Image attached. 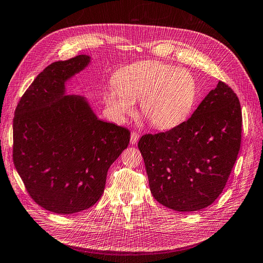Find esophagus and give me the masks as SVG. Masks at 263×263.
<instances>
[{
    "label": "esophagus",
    "mask_w": 263,
    "mask_h": 263,
    "mask_svg": "<svg viewBox=\"0 0 263 263\" xmlns=\"http://www.w3.org/2000/svg\"><path fill=\"white\" fill-rule=\"evenodd\" d=\"M139 139H140V136L138 133H136V132H132L131 133V137H130V143L132 144V145H134V144H137L138 143V141H139Z\"/></svg>",
    "instance_id": "obj_1"
}]
</instances>
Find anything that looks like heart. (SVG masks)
Listing matches in <instances>:
<instances>
[{
  "mask_svg": "<svg viewBox=\"0 0 263 263\" xmlns=\"http://www.w3.org/2000/svg\"><path fill=\"white\" fill-rule=\"evenodd\" d=\"M114 84L103 93L109 114L124 120L134 112L139 100L140 112L157 130H172L190 117L196 100L197 86L186 69L147 61L119 69Z\"/></svg>",
  "mask_w": 263,
  "mask_h": 263,
  "instance_id": "obj_1",
  "label": "heart"
}]
</instances>
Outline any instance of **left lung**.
<instances>
[{
	"label": "left lung",
	"instance_id": "obj_1",
	"mask_svg": "<svg viewBox=\"0 0 263 263\" xmlns=\"http://www.w3.org/2000/svg\"><path fill=\"white\" fill-rule=\"evenodd\" d=\"M241 124L238 97L218 81L187 121L170 131L142 137L138 147L153 197L183 213L212 205L237 160Z\"/></svg>",
	"mask_w": 263,
	"mask_h": 263
}]
</instances>
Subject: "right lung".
Wrapping results in <instances>:
<instances>
[{
    "label": "right lung",
    "mask_w": 263,
    "mask_h": 263,
    "mask_svg": "<svg viewBox=\"0 0 263 263\" xmlns=\"http://www.w3.org/2000/svg\"><path fill=\"white\" fill-rule=\"evenodd\" d=\"M92 58L79 55L46 67L22 97L13 120V161L28 194L51 213L93 206L108 170L129 145L130 131L103 121L67 82Z\"/></svg>",
    "instance_id": "add662e5"
}]
</instances>
